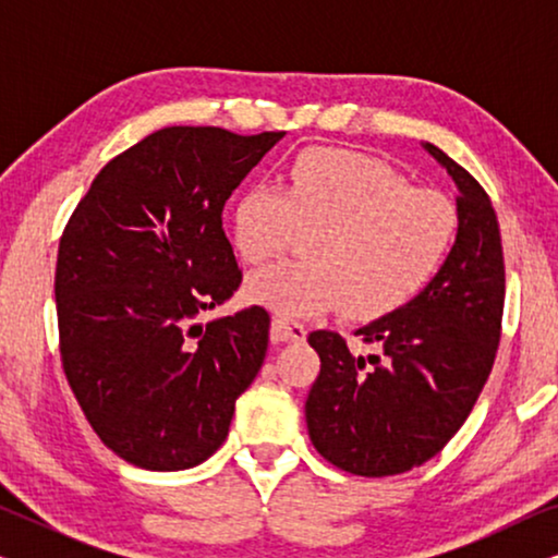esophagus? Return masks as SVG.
Wrapping results in <instances>:
<instances>
[{
  "instance_id": "34e87169",
  "label": "esophagus",
  "mask_w": 558,
  "mask_h": 558,
  "mask_svg": "<svg viewBox=\"0 0 558 558\" xmlns=\"http://www.w3.org/2000/svg\"><path fill=\"white\" fill-rule=\"evenodd\" d=\"M307 338V327L296 319H289L284 315H277L271 323V340L274 342H289V340H304Z\"/></svg>"
}]
</instances>
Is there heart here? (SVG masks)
Instances as JSON below:
<instances>
[{
	"instance_id": "b5f03b06",
	"label": "heart",
	"mask_w": 558,
	"mask_h": 558,
	"mask_svg": "<svg viewBox=\"0 0 558 558\" xmlns=\"http://www.w3.org/2000/svg\"><path fill=\"white\" fill-rule=\"evenodd\" d=\"M452 203L378 159L315 147L289 165L281 190L235 197L231 233L246 264L284 254L300 233L307 262H281L246 281V296L284 317L338 310L355 319L391 315L414 300L454 241Z\"/></svg>"
}]
</instances>
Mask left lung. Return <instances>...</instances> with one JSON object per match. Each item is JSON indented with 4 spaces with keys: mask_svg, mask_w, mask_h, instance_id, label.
<instances>
[{
    "mask_svg": "<svg viewBox=\"0 0 558 558\" xmlns=\"http://www.w3.org/2000/svg\"><path fill=\"white\" fill-rule=\"evenodd\" d=\"M422 147L457 190L454 246L414 300L357 327L378 355H353L332 330L310 332L319 376L304 416L310 439L335 468L363 477L418 468L470 416L500 342L506 264L490 197L439 147Z\"/></svg>",
    "mask_w": 558,
    "mask_h": 558,
    "instance_id": "obj_1",
    "label": "left lung"
}]
</instances>
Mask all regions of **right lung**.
I'll list each match as a JSON object with an SVG mask.
<instances>
[{
    "instance_id": "obj_1",
    "label": "right lung",
    "mask_w": 558,
    "mask_h": 558,
    "mask_svg": "<svg viewBox=\"0 0 558 558\" xmlns=\"http://www.w3.org/2000/svg\"><path fill=\"white\" fill-rule=\"evenodd\" d=\"M284 132L167 126L113 157L68 220L56 304L65 378L121 460L187 470L223 445L269 312L197 323L241 284L223 205Z\"/></svg>"
}]
</instances>
